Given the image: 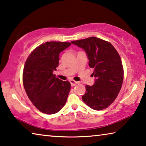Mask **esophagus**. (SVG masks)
Instances as JSON below:
<instances>
[{
  "label": "esophagus",
  "instance_id": "esophagus-1",
  "mask_svg": "<svg viewBox=\"0 0 146 146\" xmlns=\"http://www.w3.org/2000/svg\"><path fill=\"white\" fill-rule=\"evenodd\" d=\"M70 84H71L72 86H75L76 84H78V83H79V82H76V81L73 80H70Z\"/></svg>",
  "mask_w": 146,
  "mask_h": 146
}]
</instances>
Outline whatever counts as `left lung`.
Wrapping results in <instances>:
<instances>
[{"mask_svg": "<svg viewBox=\"0 0 146 146\" xmlns=\"http://www.w3.org/2000/svg\"><path fill=\"white\" fill-rule=\"evenodd\" d=\"M86 51L89 66L93 68L95 81L86 85L82 100L91 108L101 110L117 98L123 81V67L117 50L109 42L96 37L71 42Z\"/></svg>", "mask_w": 146, "mask_h": 146, "instance_id": "1", "label": "left lung"}]
</instances>
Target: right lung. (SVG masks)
<instances>
[{
	"label": "right lung",
	"mask_w": 146,
	"mask_h": 146,
	"mask_svg": "<svg viewBox=\"0 0 146 146\" xmlns=\"http://www.w3.org/2000/svg\"><path fill=\"white\" fill-rule=\"evenodd\" d=\"M70 42H47L35 48L25 64L23 83L29 99L38 110L46 114L57 113L64 106L70 83L56 78L59 53Z\"/></svg>",
	"instance_id": "1"
}]
</instances>
